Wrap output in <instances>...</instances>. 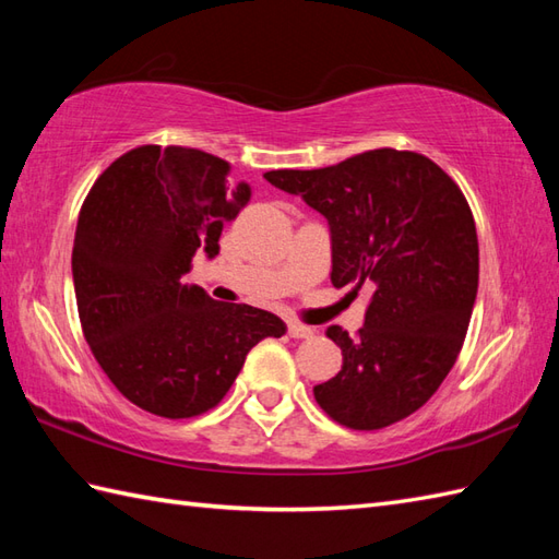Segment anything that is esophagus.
<instances>
[{"mask_svg": "<svg viewBox=\"0 0 559 559\" xmlns=\"http://www.w3.org/2000/svg\"><path fill=\"white\" fill-rule=\"evenodd\" d=\"M288 334H290V338H310L314 334V329L295 322V319H288Z\"/></svg>", "mask_w": 559, "mask_h": 559, "instance_id": "1", "label": "esophagus"}]
</instances>
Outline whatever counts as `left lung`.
I'll return each mask as SVG.
<instances>
[{
	"instance_id": "1",
	"label": "left lung",
	"mask_w": 559,
	"mask_h": 559,
	"mask_svg": "<svg viewBox=\"0 0 559 559\" xmlns=\"http://www.w3.org/2000/svg\"><path fill=\"white\" fill-rule=\"evenodd\" d=\"M264 177L329 221L334 288H372L358 334L326 329L343 367L314 386L317 403L350 430L408 418L454 367L476 305L478 235L466 197L437 163L396 148Z\"/></svg>"
}]
</instances>
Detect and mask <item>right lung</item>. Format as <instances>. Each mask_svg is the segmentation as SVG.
<instances>
[{"mask_svg":"<svg viewBox=\"0 0 559 559\" xmlns=\"http://www.w3.org/2000/svg\"><path fill=\"white\" fill-rule=\"evenodd\" d=\"M249 197L223 158L151 144L117 158L83 199L71 252L81 329L134 406L170 420L206 413L261 338L286 334L276 314L182 283L197 252L218 254Z\"/></svg>","mask_w":559,"mask_h":559,"instance_id":"1","label":"right lung"}]
</instances>
